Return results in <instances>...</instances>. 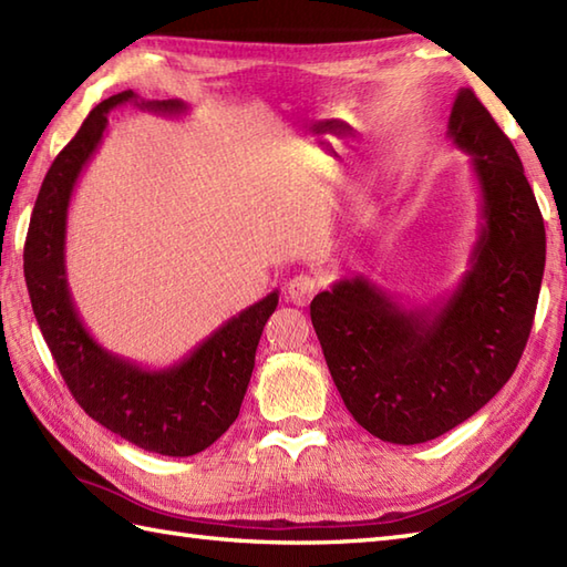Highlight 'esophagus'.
<instances>
[{
    "instance_id": "esophagus-1",
    "label": "esophagus",
    "mask_w": 567,
    "mask_h": 567,
    "mask_svg": "<svg viewBox=\"0 0 567 567\" xmlns=\"http://www.w3.org/2000/svg\"><path fill=\"white\" fill-rule=\"evenodd\" d=\"M317 292H319L317 275L299 272L290 282H287V297H290V302H295L297 307H307Z\"/></svg>"
}]
</instances>
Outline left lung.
Listing matches in <instances>:
<instances>
[{"instance_id": "left-lung-1", "label": "left lung", "mask_w": 567, "mask_h": 567, "mask_svg": "<svg viewBox=\"0 0 567 567\" xmlns=\"http://www.w3.org/2000/svg\"><path fill=\"white\" fill-rule=\"evenodd\" d=\"M449 138L470 155L480 224L470 268L429 307H402L365 275L311 299V323L348 412L372 436H443L495 396L526 348L546 268V228L512 141L457 90Z\"/></svg>"}]
</instances>
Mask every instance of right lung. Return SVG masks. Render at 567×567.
Returning <instances> with one entry per match:
<instances>
[{
  "instance_id": "1",
  "label": "right lung",
  "mask_w": 567,
  "mask_h": 567,
  "mask_svg": "<svg viewBox=\"0 0 567 567\" xmlns=\"http://www.w3.org/2000/svg\"><path fill=\"white\" fill-rule=\"evenodd\" d=\"M122 104L171 116L187 112L185 102H146L134 90L94 106L43 179L23 246V275L35 321L84 414L143 451L185 457L209 449L236 421L256 368L258 341L280 292L272 290L238 311L183 360L158 370L106 351L92 339L68 287V209L82 171L102 146L110 126L106 114Z\"/></svg>"
}]
</instances>
